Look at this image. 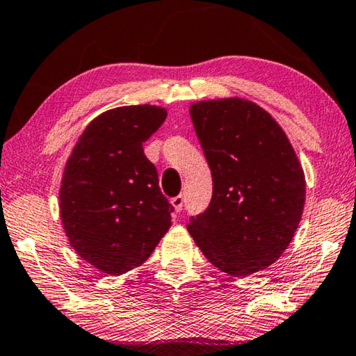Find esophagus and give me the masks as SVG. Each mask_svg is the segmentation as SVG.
Segmentation results:
<instances>
[{
    "label": "esophagus",
    "instance_id": "esophagus-1",
    "mask_svg": "<svg viewBox=\"0 0 356 356\" xmlns=\"http://www.w3.org/2000/svg\"><path fill=\"white\" fill-rule=\"evenodd\" d=\"M171 204L174 207V211L180 212V211H182V206H184V196L179 195V196H176V198H172L171 200Z\"/></svg>",
    "mask_w": 356,
    "mask_h": 356
}]
</instances>
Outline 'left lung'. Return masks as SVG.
I'll return each instance as SVG.
<instances>
[{
	"mask_svg": "<svg viewBox=\"0 0 356 356\" xmlns=\"http://www.w3.org/2000/svg\"><path fill=\"white\" fill-rule=\"evenodd\" d=\"M190 115L212 172V200L188 233L213 266L247 277L290 245L306 202L302 166L275 118L253 101H198Z\"/></svg>",
	"mask_w": 356,
	"mask_h": 356,
	"instance_id": "left-lung-1",
	"label": "left lung"
}]
</instances>
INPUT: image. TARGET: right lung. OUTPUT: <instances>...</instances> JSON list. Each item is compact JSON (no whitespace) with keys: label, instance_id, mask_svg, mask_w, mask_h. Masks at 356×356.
Instances as JSON below:
<instances>
[{"label":"right lung","instance_id":"right-lung-1","mask_svg":"<svg viewBox=\"0 0 356 356\" xmlns=\"http://www.w3.org/2000/svg\"><path fill=\"white\" fill-rule=\"evenodd\" d=\"M161 106L109 109L83 129L60 185V218L83 261L111 275L145 263L171 227L172 206L158 187L143 144L166 120Z\"/></svg>","mask_w":356,"mask_h":356}]
</instances>
